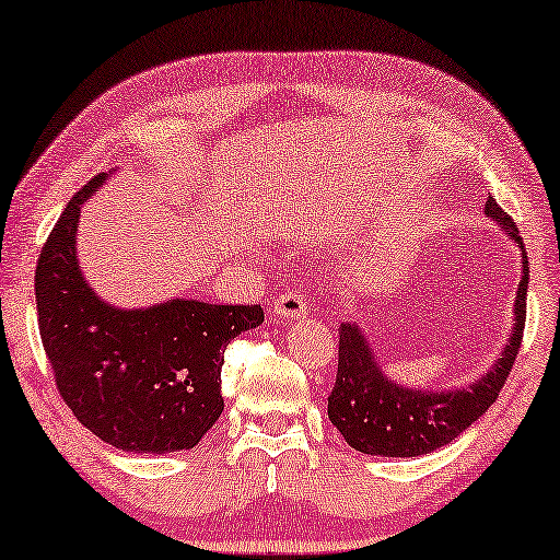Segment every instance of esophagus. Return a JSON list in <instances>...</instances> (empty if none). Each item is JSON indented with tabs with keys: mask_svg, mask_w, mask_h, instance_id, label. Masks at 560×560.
Masks as SVG:
<instances>
[{
	"mask_svg": "<svg viewBox=\"0 0 560 560\" xmlns=\"http://www.w3.org/2000/svg\"><path fill=\"white\" fill-rule=\"evenodd\" d=\"M273 314L283 319H302L310 314L306 299L299 289H287L281 296L273 299Z\"/></svg>",
	"mask_w": 560,
	"mask_h": 560,
	"instance_id": "1",
	"label": "esophagus"
}]
</instances>
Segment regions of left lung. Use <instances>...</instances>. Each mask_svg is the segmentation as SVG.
Segmentation results:
<instances>
[{
	"instance_id": "obj_1",
	"label": "left lung",
	"mask_w": 560,
	"mask_h": 560,
	"mask_svg": "<svg viewBox=\"0 0 560 560\" xmlns=\"http://www.w3.org/2000/svg\"><path fill=\"white\" fill-rule=\"evenodd\" d=\"M485 215L523 250V277L515 294V322L500 358L475 383L452 390H423L400 385L383 373L358 322L340 325V362L337 381L327 398V416L352 448L370 456H421L454 441L498 400L513 368L525 329L527 256L513 220L494 198L487 200Z\"/></svg>"
}]
</instances>
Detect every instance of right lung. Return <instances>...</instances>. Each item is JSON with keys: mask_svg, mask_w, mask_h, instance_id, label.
<instances>
[{"mask_svg": "<svg viewBox=\"0 0 560 560\" xmlns=\"http://www.w3.org/2000/svg\"><path fill=\"white\" fill-rule=\"evenodd\" d=\"M106 177L68 202L43 246L35 271L43 348L62 400L101 441L133 454L183 452L223 413L225 348L261 325L264 310L198 299L147 310L104 302L78 264L75 233L83 202Z\"/></svg>", "mask_w": 560, "mask_h": 560, "instance_id": "obj_1", "label": "right lung"}]
</instances>
